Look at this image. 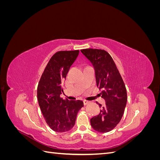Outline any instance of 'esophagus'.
<instances>
[{
	"mask_svg": "<svg viewBox=\"0 0 160 160\" xmlns=\"http://www.w3.org/2000/svg\"><path fill=\"white\" fill-rule=\"evenodd\" d=\"M89 103H90V101H89L83 100V103H84V105H88Z\"/></svg>",
	"mask_w": 160,
	"mask_h": 160,
	"instance_id": "esophagus-1",
	"label": "esophagus"
}]
</instances>
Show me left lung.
<instances>
[{
  "mask_svg": "<svg viewBox=\"0 0 160 160\" xmlns=\"http://www.w3.org/2000/svg\"><path fill=\"white\" fill-rule=\"evenodd\" d=\"M93 65L97 86L102 90L101 95L105 106L99 105L100 113L91 119V127L101 133L109 132L122 118L127 103V91L112 57L104 50H81Z\"/></svg>",
  "mask_w": 160,
  "mask_h": 160,
  "instance_id": "left-lung-1",
  "label": "left lung"
}]
</instances>
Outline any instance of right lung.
<instances>
[{
  "instance_id": "1",
  "label": "right lung",
  "mask_w": 160,
  "mask_h": 160,
  "mask_svg": "<svg viewBox=\"0 0 160 160\" xmlns=\"http://www.w3.org/2000/svg\"><path fill=\"white\" fill-rule=\"evenodd\" d=\"M79 51L57 52L45 69L37 88V99L48 125L56 132H65L75 123L79 111L83 107L81 100L63 99L62 83Z\"/></svg>"
}]
</instances>
